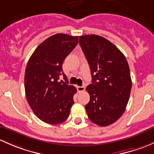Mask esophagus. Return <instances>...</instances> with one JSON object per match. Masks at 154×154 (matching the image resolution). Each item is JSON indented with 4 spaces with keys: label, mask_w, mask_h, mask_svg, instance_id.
Listing matches in <instances>:
<instances>
[{
    "label": "esophagus",
    "mask_w": 154,
    "mask_h": 154,
    "mask_svg": "<svg viewBox=\"0 0 154 154\" xmlns=\"http://www.w3.org/2000/svg\"><path fill=\"white\" fill-rule=\"evenodd\" d=\"M85 87H81V86H78L77 87V90L79 93H81V92H83L85 90Z\"/></svg>",
    "instance_id": "obj_1"
}]
</instances>
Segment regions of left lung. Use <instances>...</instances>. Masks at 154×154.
Returning <instances> with one entry per match:
<instances>
[{
	"label": "left lung",
	"instance_id": "obj_1",
	"mask_svg": "<svg viewBox=\"0 0 154 154\" xmlns=\"http://www.w3.org/2000/svg\"><path fill=\"white\" fill-rule=\"evenodd\" d=\"M79 44L90 66L92 84L86 90L90 101L85 106L92 122L104 127L124 113L132 82L123 53L110 41L96 35L79 37Z\"/></svg>",
	"mask_w": 154,
	"mask_h": 154
}]
</instances>
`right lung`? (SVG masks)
Here are the masks:
<instances>
[{
  "instance_id": "add662e5",
  "label": "right lung",
  "mask_w": 154,
  "mask_h": 154,
  "mask_svg": "<svg viewBox=\"0 0 154 154\" xmlns=\"http://www.w3.org/2000/svg\"><path fill=\"white\" fill-rule=\"evenodd\" d=\"M78 41V36L54 35L35 49L28 61L24 75L26 100L36 116L47 124L66 121L74 104L77 90L68 84L62 64ZM61 75L64 82L58 81Z\"/></svg>"
}]
</instances>
